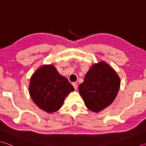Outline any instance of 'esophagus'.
I'll return each mask as SVG.
<instances>
[{
    "label": "esophagus",
    "instance_id": "esophagus-1",
    "mask_svg": "<svg viewBox=\"0 0 146 146\" xmlns=\"http://www.w3.org/2000/svg\"><path fill=\"white\" fill-rule=\"evenodd\" d=\"M73 86L74 87V88H75V89H77V84H76V83H75V82H73V83L72 84Z\"/></svg>",
    "mask_w": 146,
    "mask_h": 146
}]
</instances>
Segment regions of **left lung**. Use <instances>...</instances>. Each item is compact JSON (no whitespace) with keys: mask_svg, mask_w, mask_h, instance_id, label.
I'll use <instances>...</instances> for the list:
<instances>
[{"mask_svg":"<svg viewBox=\"0 0 146 146\" xmlns=\"http://www.w3.org/2000/svg\"><path fill=\"white\" fill-rule=\"evenodd\" d=\"M120 84V78L115 70L107 63L100 61L89 69L78 91L86 107L99 112L114 101Z\"/></svg>","mask_w":146,"mask_h":146,"instance_id":"8db88e82","label":"left lung"}]
</instances>
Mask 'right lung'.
I'll use <instances>...</instances> for the list:
<instances>
[{"label": "right lung", "mask_w": 146, "mask_h": 146, "mask_svg": "<svg viewBox=\"0 0 146 146\" xmlns=\"http://www.w3.org/2000/svg\"><path fill=\"white\" fill-rule=\"evenodd\" d=\"M29 94L39 108L48 113L61 108L66 97L74 91L68 79L60 75L52 64L43 65L32 75Z\"/></svg>", "instance_id": "add662e5"}]
</instances>
